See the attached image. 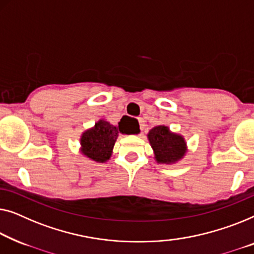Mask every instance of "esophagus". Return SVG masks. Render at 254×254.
I'll list each match as a JSON object with an SVG mask.
<instances>
[{"label": "esophagus", "instance_id": "esophagus-1", "mask_svg": "<svg viewBox=\"0 0 254 254\" xmlns=\"http://www.w3.org/2000/svg\"><path fill=\"white\" fill-rule=\"evenodd\" d=\"M138 122H139V127H140V130H141V132L144 131V128H145V127H146V124H145V121H144V119H138Z\"/></svg>", "mask_w": 254, "mask_h": 254}]
</instances>
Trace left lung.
Here are the masks:
<instances>
[{
	"label": "left lung",
	"instance_id": "8db88e82",
	"mask_svg": "<svg viewBox=\"0 0 254 254\" xmlns=\"http://www.w3.org/2000/svg\"><path fill=\"white\" fill-rule=\"evenodd\" d=\"M149 144L154 149L155 159L161 163H174L182 159L187 152L185 141L180 134L170 132L169 127L159 126L147 134Z\"/></svg>",
	"mask_w": 254,
	"mask_h": 254
}]
</instances>
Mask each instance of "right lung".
Masks as SVG:
<instances>
[{"instance_id":"1","label":"right lung","mask_w":254,"mask_h":254,"mask_svg":"<svg viewBox=\"0 0 254 254\" xmlns=\"http://www.w3.org/2000/svg\"><path fill=\"white\" fill-rule=\"evenodd\" d=\"M120 127H115L105 120H100L90 130L81 135V153L95 162L103 163L109 160L113 153V147L119 137Z\"/></svg>"}]
</instances>
